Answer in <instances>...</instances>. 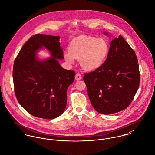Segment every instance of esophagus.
Wrapping results in <instances>:
<instances>
[{"mask_svg":"<svg viewBox=\"0 0 155 155\" xmlns=\"http://www.w3.org/2000/svg\"><path fill=\"white\" fill-rule=\"evenodd\" d=\"M75 79L77 81H79L82 79V75L81 74H76V75L75 76Z\"/></svg>","mask_w":155,"mask_h":155,"instance_id":"obj_1","label":"esophagus"}]
</instances>
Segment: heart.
<instances>
[{"instance_id": "b5f03b06", "label": "heart", "mask_w": 155, "mask_h": 155, "mask_svg": "<svg viewBox=\"0 0 155 155\" xmlns=\"http://www.w3.org/2000/svg\"><path fill=\"white\" fill-rule=\"evenodd\" d=\"M109 47L105 40L93 37L81 35L73 38L65 53L66 60L73 62V58L79 59L82 68L93 70L99 67L108 53Z\"/></svg>"}]
</instances>
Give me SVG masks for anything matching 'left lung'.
Listing matches in <instances>:
<instances>
[{
	"instance_id": "1",
	"label": "left lung",
	"mask_w": 155,
	"mask_h": 155,
	"mask_svg": "<svg viewBox=\"0 0 155 155\" xmlns=\"http://www.w3.org/2000/svg\"><path fill=\"white\" fill-rule=\"evenodd\" d=\"M140 79L136 54L120 35L111 41L105 61L84 76L94 108L107 115L127 108L139 89Z\"/></svg>"
}]
</instances>
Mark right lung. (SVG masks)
Segmentation results:
<instances>
[{
    "instance_id": "1",
    "label": "right lung",
    "mask_w": 155,
    "mask_h": 155,
    "mask_svg": "<svg viewBox=\"0 0 155 155\" xmlns=\"http://www.w3.org/2000/svg\"><path fill=\"white\" fill-rule=\"evenodd\" d=\"M60 37L37 34L32 36L15 58L13 81L16 97L31 115L53 119L65 110L67 90L74 80L75 72L61 68L58 59L64 58ZM47 48L52 57L44 61L35 56Z\"/></svg>"
}]
</instances>
